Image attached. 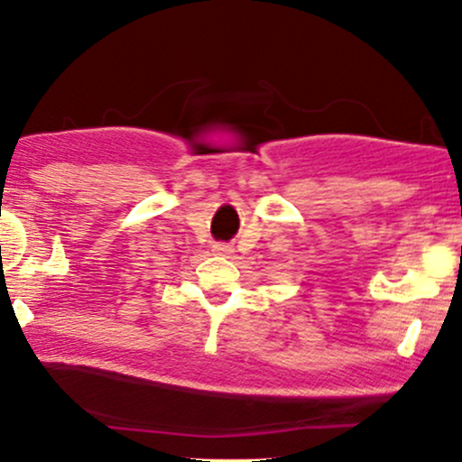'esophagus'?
<instances>
[{"label":"esophagus","mask_w":462,"mask_h":462,"mask_svg":"<svg viewBox=\"0 0 462 462\" xmlns=\"http://www.w3.org/2000/svg\"><path fill=\"white\" fill-rule=\"evenodd\" d=\"M214 251L218 253V254H226V257L236 253V251H233L231 244H225V242H216V244H214Z\"/></svg>","instance_id":"esophagus-1"}]
</instances>
